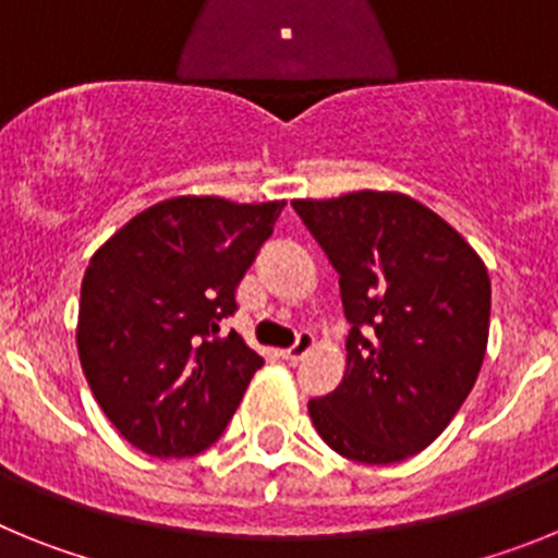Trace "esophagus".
Here are the masks:
<instances>
[{
  "mask_svg": "<svg viewBox=\"0 0 558 558\" xmlns=\"http://www.w3.org/2000/svg\"><path fill=\"white\" fill-rule=\"evenodd\" d=\"M313 343H315V338L310 332H299V338H295V343L290 349H284V360H290V363H295V360H302L304 354L310 352V349H313Z\"/></svg>",
  "mask_w": 558,
  "mask_h": 558,
  "instance_id": "34e87169",
  "label": "esophagus"
}]
</instances>
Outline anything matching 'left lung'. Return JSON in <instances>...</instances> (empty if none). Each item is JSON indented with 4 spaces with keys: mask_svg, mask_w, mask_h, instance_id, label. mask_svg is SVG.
<instances>
[{
    "mask_svg": "<svg viewBox=\"0 0 558 558\" xmlns=\"http://www.w3.org/2000/svg\"><path fill=\"white\" fill-rule=\"evenodd\" d=\"M340 276L347 374L310 399L318 436L360 463L425 450L470 397L489 340L492 282L436 211L399 192L293 201Z\"/></svg>",
    "mask_w": 558,
    "mask_h": 558,
    "instance_id": "left-lung-1",
    "label": "left lung"
}]
</instances>
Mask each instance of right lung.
I'll list each match as a JSON object with an SVG mask.
<instances>
[{
	"instance_id": "right-lung-1",
	"label": "right lung",
	"mask_w": 558,
	"mask_h": 558,
	"mask_svg": "<svg viewBox=\"0 0 558 558\" xmlns=\"http://www.w3.org/2000/svg\"><path fill=\"white\" fill-rule=\"evenodd\" d=\"M282 209L284 201H161L92 256L81 366L111 425L147 456L186 458L215 445L265 363L223 322Z\"/></svg>"
}]
</instances>
